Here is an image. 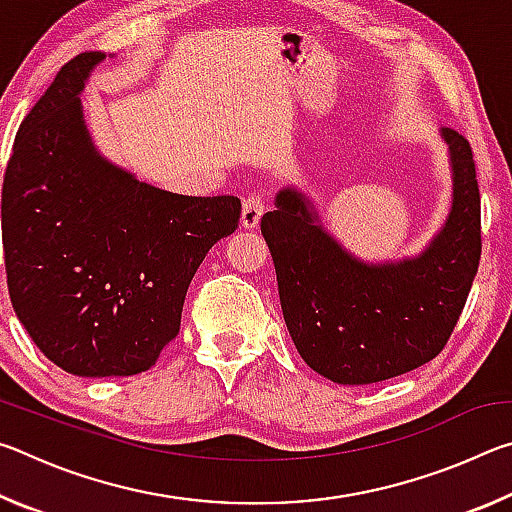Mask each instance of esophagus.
Wrapping results in <instances>:
<instances>
[{
  "instance_id": "34e87169",
  "label": "esophagus",
  "mask_w": 512,
  "mask_h": 512,
  "mask_svg": "<svg viewBox=\"0 0 512 512\" xmlns=\"http://www.w3.org/2000/svg\"><path fill=\"white\" fill-rule=\"evenodd\" d=\"M264 214V198L262 194H250L244 207H241V225H244L246 230H253L259 225V219H262Z\"/></svg>"
}]
</instances>
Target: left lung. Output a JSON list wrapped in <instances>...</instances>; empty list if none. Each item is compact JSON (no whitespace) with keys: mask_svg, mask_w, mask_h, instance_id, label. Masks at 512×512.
I'll return each instance as SVG.
<instances>
[{"mask_svg":"<svg viewBox=\"0 0 512 512\" xmlns=\"http://www.w3.org/2000/svg\"><path fill=\"white\" fill-rule=\"evenodd\" d=\"M454 201L418 257L366 264L287 187L262 216L284 323L309 368L336 384H375L438 357L452 336L481 259V196L472 146L452 128Z\"/></svg>","mask_w":512,"mask_h":512,"instance_id":"8db88e82","label":"left lung"}]
</instances>
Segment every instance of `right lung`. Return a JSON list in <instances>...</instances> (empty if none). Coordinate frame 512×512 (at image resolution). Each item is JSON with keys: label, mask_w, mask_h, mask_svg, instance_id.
Wrapping results in <instances>:
<instances>
[{"label": "right lung", "mask_w": 512, "mask_h": 512, "mask_svg": "<svg viewBox=\"0 0 512 512\" xmlns=\"http://www.w3.org/2000/svg\"><path fill=\"white\" fill-rule=\"evenodd\" d=\"M103 58L60 67L15 135L2 187L13 309L76 377L149 370L180 332L196 268L241 216L237 196L171 194L101 158L79 94Z\"/></svg>", "instance_id": "obj_1"}]
</instances>
